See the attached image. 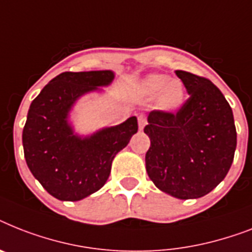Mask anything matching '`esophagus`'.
Returning <instances> with one entry per match:
<instances>
[{"label": "esophagus", "mask_w": 252, "mask_h": 252, "mask_svg": "<svg viewBox=\"0 0 252 252\" xmlns=\"http://www.w3.org/2000/svg\"><path fill=\"white\" fill-rule=\"evenodd\" d=\"M146 126V118L144 115L138 116V126H140V130H142Z\"/></svg>", "instance_id": "obj_1"}]
</instances>
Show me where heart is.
<instances>
[{
  "label": "heart",
  "mask_w": 252,
  "mask_h": 252,
  "mask_svg": "<svg viewBox=\"0 0 252 252\" xmlns=\"http://www.w3.org/2000/svg\"><path fill=\"white\" fill-rule=\"evenodd\" d=\"M141 93L149 99L157 97V107L164 112H176L185 103L186 91L180 80L153 73L141 83Z\"/></svg>",
  "instance_id": "obj_1"
}]
</instances>
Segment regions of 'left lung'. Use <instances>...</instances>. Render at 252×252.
Listing matches in <instances>:
<instances>
[{"mask_svg":"<svg viewBox=\"0 0 252 252\" xmlns=\"http://www.w3.org/2000/svg\"><path fill=\"white\" fill-rule=\"evenodd\" d=\"M190 97L179 111H151L146 171L159 190L195 199L214 190L230 169L237 146L233 111L208 79L177 69Z\"/></svg>","mask_w":252,"mask_h":252,"instance_id":"8db88e82","label":"left lung"}]
</instances>
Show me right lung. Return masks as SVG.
<instances>
[{
  "instance_id": "add662e5",
  "label": "right lung",
  "mask_w": 252,
  "mask_h": 252,
  "mask_svg": "<svg viewBox=\"0 0 252 252\" xmlns=\"http://www.w3.org/2000/svg\"><path fill=\"white\" fill-rule=\"evenodd\" d=\"M115 73L63 72L45 85L28 110L23 129L27 165L50 195L59 200L84 199L107 181L112 160L138 130L136 116L89 136H80L69 123L77 99L108 87Z\"/></svg>"
}]
</instances>
